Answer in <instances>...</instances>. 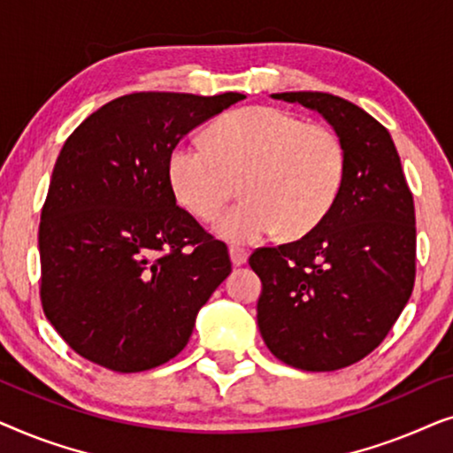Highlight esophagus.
I'll return each mask as SVG.
<instances>
[{"label": "esophagus", "instance_id": "obj_1", "mask_svg": "<svg viewBox=\"0 0 453 453\" xmlns=\"http://www.w3.org/2000/svg\"><path fill=\"white\" fill-rule=\"evenodd\" d=\"M228 253H231V262L234 265H243L247 262V257H250V251H247L245 247H239V245L228 247Z\"/></svg>", "mask_w": 453, "mask_h": 453}]
</instances>
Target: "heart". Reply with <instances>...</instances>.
I'll return each instance as SVG.
<instances>
[{
	"label": "heart",
	"mask_w": 453,
	"mask_h": 453,
	"mask_svg": "<svg viewBox=\"0 0 453 453\" xmlns=\"http://www.w3.org/2000/svg\"><path fill=\"white\" fill-rule=\"evenodd\" d=\"M346 165L344 142L332 127L276 107H247L216 121L208 144L179 140L166 175L177 202L200 220H214L239 181L245 197L216 233L256 243L280 228L288 237L313 231L338 202Z\"/></svg>",
	"instance_id": "heart-1"
}]
</instances>
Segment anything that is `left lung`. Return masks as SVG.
<instances>
[{
	"label": "left lung",
	"instance_id": "8db88e82",
	"mask_svg": "<svg viewBox=\"0 0 453 453\" xmlns=\"http://www.w3.org/2000/svg\"><path fill=\"white\" fill-rule=\"evenodd\" d=\"M272 98L318 111L346 148L338 202L293 243L262 247L257 326L272 355L303 371L361 361L392 330L414 287V202L392 135L367 111L327 92Z\"/></svg>",
	"mask_w": 453,
	"mask_h": 453
}]
</instances>
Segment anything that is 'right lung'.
<instances>
[{"mask_svg":"<svg viewBox=\"0 0 453 453\" xmlns=\"http://www.w3.org/2000/svg\"><path fill=\"white\" fill-rule=\"evenodd\" d=\"M243 98L134 92L65 140L41 212V303L80 357L138 373L189 342L231 259L177 206L166 163L185 134Z\"/></svg>","mask_w":453,"mask_h":453,"instance_id":"right-lung-1","label":"right lung"}]
</instances>
